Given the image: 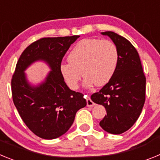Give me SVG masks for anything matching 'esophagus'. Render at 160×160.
<instances>
[{
  "label": "esophagus",
  "mask_w": 160,
  "mask_h": 160,
  "mask_svg": "<svg viewBox=\"0 0 160 160\" xmlns=\"http://www.w3.org/2000/svg\"><path fill=\"white\" fill-rule=\"evenodd\" d=\"M87 107H94L95 105V103L90 99V97H87Z\"/></svg>",
  "instance_id": "esophagus-1"
}]
</instances>
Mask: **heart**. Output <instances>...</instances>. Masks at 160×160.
<instances>
[{
    "mask_svg": "<svg viewBox=\"0 0 160 160\" xmlns=\"http://www.w3.org/2000/svg\"><path fill=\"white\" fill-rule=\"evenodd\" d=\"M67 61L69 63L61 65L60 72L70 88L78 89L82 75L87 87L93 84L102 87L115 73L118 51L111 41L87 38L76 44L68 55Z\"/></svg>",
    "mask_w": 160,
    "mask_h": 160,
    "instance_id": "heart-1",
    "label": "heart"
}]
</instances>
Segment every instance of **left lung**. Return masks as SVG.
<instances>
[{"label": "left lung", "instance_id": "8db88e82", "mask_svg": "<svg viewBox=\"0 0 160 160\" xmlns=\"http://www.w3.org/2000/svg\"><path fill=\"white\" fill-rule=\"evenodd\" d=\"M111 38L118 51L114 76L91 100L106 108L107 115L99 125L107 132L119 135L136 122L146 98V77L136 49L123 37L111 31L102 32Z\"/></svg>", "mask_w": 160, "mask_h": 160}]
</instances>
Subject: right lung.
I'll return each instance as SVG.
<instances>
[{"label":"right lung","instance_id":"right-lung-1","mask_svg":"<svg viewBox=\"0 0 160 160\" xmlns=\"http://www.w3.org/2000/svg\"><path fill=\"white\" fill-rule=\"evenodd\" d=\"M80 36L42 38L30 44L20 56L11 80L12 101L25 125L45 139L60 137L70 129L79 109L87 106L84 94L70 90L61 74L63 57ZM43 60L52 69L38 87L28 83L24 70Z\"/></svg>","mask_w":160,"mask_h":160}]
</instances>
